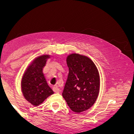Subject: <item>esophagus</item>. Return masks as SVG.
I'll return each instance as SVG.
<instances>
[{"label": "esophagus", "instance_id": "1", "mask_svg": "<svg viewBox=\"0 0 134 134\" xmlns=\"http://www.w3.org/2000/svg\"><path fill=\"white\" fill-rule=\"evenodd\" d=\"M53 90L55 93H60V90L58 88V87H54L53 88Z\"/></svg>", "mask_w": 134, "mask_h": 134}]
</instances>
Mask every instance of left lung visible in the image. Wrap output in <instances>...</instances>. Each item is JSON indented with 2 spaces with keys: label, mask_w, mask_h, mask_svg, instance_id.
Listing matches in <instances>:
<instances>
[{
  "label": "left lung",
  "mask_w": 134,
  "mask_h": 134,
  "mask_svg": "<svg viewBox=\"0 0 134 134\" xmlns=\"http://www.w3.org/2000/svg\"><path fill=\"white\" fill-rule=\"evenodd\" d=\"M66 61L69 74L62 96L70 110L79 113L96 102L100 87L99 74L94 63L85 55L71 53Z\"/></svg>",
  "instance_id": "left-lung-1"
}]
</instances>
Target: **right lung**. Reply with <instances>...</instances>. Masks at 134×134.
I'll use <instances>...</instances> for the list:
<instances>
[{"mask_svg": "<svg viewBox=\"0 0 134 134\" xmlns=\"http://www.w3.org/2000/svg\"><path fill=\"white\" fill-rule=\"evenodd\" d=\"M50 58L51 55L47 54L35 58L26 69L21 79L23 96L26 100L35 107L39 106L53 94L43 72V68Z\"/></svg>", "mask_w": 134, "mask_h": 134, "instance_id": "obj_1", "label": "right lung"}]
</instances>
